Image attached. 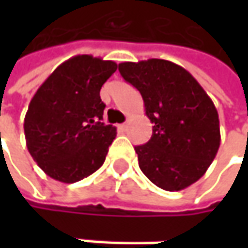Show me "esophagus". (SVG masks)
Returning <instances> with one entry per match:
<instances>
[{
    "label": "esophagus",
    "instance_id": "34e87169",
    "mask_svg": "<svg viewBox=\"0 0 248 248\" xmlns=\"http://www.w3.org/2000/svg\"><path fill=\"white\" fill-rule=\"evenodd\" d=\"M127 127V124H119V129H122V130H124Z\"/></svg>",
    "mask_w": 248,
    "mask_h": 248
}]
</instances>
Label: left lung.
Returning <instances> with one entry per match:
<instances>
[{
	"mask_svg": "<svg viewBox=\"0 0 248 248\" xmlns=\"http://www.w3.org/2000/svg\"><path fill=\"white\" fill-rule=\"evenodd\" d=\"M119 72L139 90L152 136L135 146L139 168L165 191H179L197 182L220 148L217 109L184 67L168 60L124 62Z\"/></svg>",
	"mask_w": 248,
	"mask_h": 248,
	"instance_id": "left-lung-1",
	"label": "left lung"
}]
</instances>
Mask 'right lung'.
<instances>
[{
	"mask_svg": "<svg viewBox=\"0 0 248 248\" xmlns=\"http://www.w3.org/2000/svg\"><path fill=\"white\" fill-rule=\"evenodd\" d=\"M118 64L89 54L62 63L38 87L25 113L30 155L56 181L73 184L97 171L116 136L102 124L103 83Z\"/></svg>",
	"mask_w": 248,
	"mask_h": 248,
	"instance_id": "add662e5",
	"label": "right lung"
}]
</instances>
